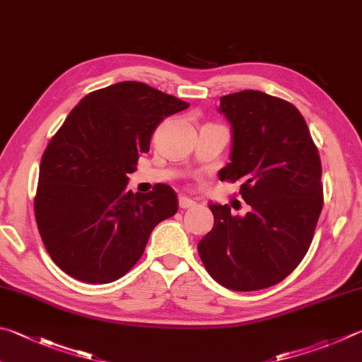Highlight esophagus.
Wrapping results in <instances>:
<instances>
[{
  "instance_id": "obj_1",
  "label": "esophagus",
  "mask_w": 362,
  "mask_h": 362,
  "mask_svg": "<svg viewBox=\"0 0 362 362\" xmlns=\"http://www.w3.org/2000/svg\"><path fill=\"white\" fill-rule=\"evenodd\" d=\"M179 206H180V209H193L196 206V202L193 199L187 198V196H180Z\"/></svg>"
}]
</instances>
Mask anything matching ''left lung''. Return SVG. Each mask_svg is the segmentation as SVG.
<instances>
[{
  "mask_svg": "<svg viewBox=\"0 0 362 362\" xmlns=\"http://www.w3.org/2000/svg\"><path fill=\"white\" fill-rule=\"evenodd\" d=\"M233 127L231 163L220 180L240 182L245 216L210 204L214 228L198 244L206 271L234 291L264 290L288 277L312 244L323 209L318 148L291 103L258 90L220 98Z\"/></svg>",
  "mask_w": 362,
  "mask_h": 362,
  "instance_id": "1",
  "label": "left lung"
}]
</instances>
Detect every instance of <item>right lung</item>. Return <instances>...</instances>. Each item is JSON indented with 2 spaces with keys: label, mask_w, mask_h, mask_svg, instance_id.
Instances as JSON below:
<instances>
[{
  "label": "right lung",
  "mask_w": 362,
  "mask_h": 362,
  "mask_svg": "<svg viewBox=\"0 0 362 362\" xmlns=\"http://www.w3.org/2000/svg\"><path fill=\"white\" fill-rule=\"evenodd\" d=\"M188 103L142 82H118L88 93L44 150L35 216L55 264L85 284H110L131 271L150 233L175 215L177 193L128 192L155 128Z\"/></svg>",
  "instance_id": "obj_1"
}]
</instances>
